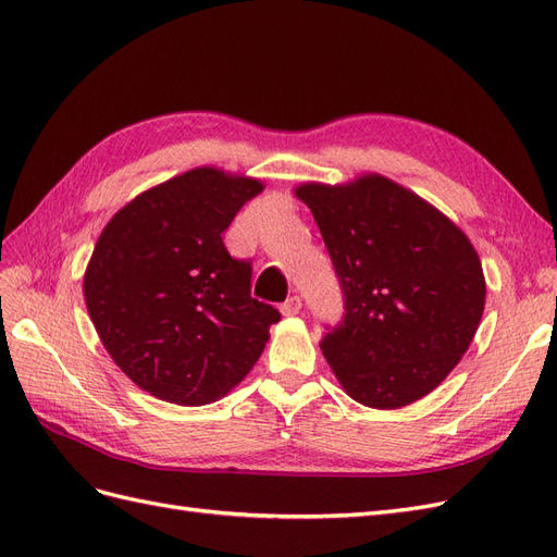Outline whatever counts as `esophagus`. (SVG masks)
Here are the masks:
<instances>
[{
    "instance_id": "obj_1",
    "label": "esophagus",
    "mask_w": 557,
    "mask_h": 557,
    "mask_svg": "<svg viewBox=\"0 0 557 557\" xmlns=\"http://www.w3.org/2000/svg\"><path fill=\"white\" fill-rule=\"evenodd\" d=\"M301 311V299L297 297V295H293V297H288L281 305V313L283 315H297Z\"/></svg>"
}]
</instances>
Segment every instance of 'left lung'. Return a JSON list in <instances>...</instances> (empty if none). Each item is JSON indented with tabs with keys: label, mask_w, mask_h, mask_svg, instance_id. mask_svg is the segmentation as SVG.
Returning <instances> with one entry per match:
<instances>
[{
	"label": "left lung",
	"mask_w": 557,
	"mask_h": 557,
	"mask_svg": "<svg viewBox=\"0 0 557 557\" xmlns=\"http://www.w3.org/2000/svg\"><path fill=\"white\" fill-rule=\"evenodd\" d=\"M344 295V318L320 350L364 407L425 397L460 362L483 315L474 246L425 199L379 174L346 185L305 183Z\"/></svg>",
	"instance_id": "1"
}]
</instances>
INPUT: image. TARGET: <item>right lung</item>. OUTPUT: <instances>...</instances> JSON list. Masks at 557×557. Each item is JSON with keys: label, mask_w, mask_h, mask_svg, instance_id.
Here are the masks:
<instances>
[{"label": "right lung", "mask_w": 557, "mask_h": 557, "mask_svg": "<svg viewBox=\"0 0 557 557\" xmlns=\"http://www.w3.org/2000/svg\"><path fill=\"white\" fill-rule=\"evenodd\" d=\"M260 193L256 178L199 166L134 197L99 234L83 295L109 356L141 391L201 407L262 356L281 313L250 297V260L223 244Z\"/></svg>", "instance_id": "obj_1"}]
</instances>
